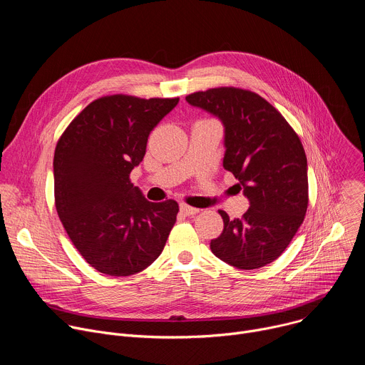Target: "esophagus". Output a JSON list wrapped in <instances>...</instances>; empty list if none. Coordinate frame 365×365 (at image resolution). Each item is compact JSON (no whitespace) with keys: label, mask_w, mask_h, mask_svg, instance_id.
<instances>
[{"label":"esophagus","mask_w":365,"mask_h":365,"mask_svg":"<svg viewBox=\"0 0 365 365\" xmlns=\"http://www.w3.org/2000/svg\"><path fill=\"white\" fill-rule=\"evenodd\" d=\"M180 212H182L183 215H186V217H190V215L197 214L199 210H197V207H192V206H189V205H186V203H182V205H180Z\"/></svg>","instance_id":"34e87169"}]
</instances>
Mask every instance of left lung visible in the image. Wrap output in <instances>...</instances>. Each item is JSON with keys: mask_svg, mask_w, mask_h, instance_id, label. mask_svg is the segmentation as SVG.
<instances>
[{"mask_svg": "<svg viewBox=\"0 0 365 365\" xmlns=\"http://www.w3.org/2000/svg\"><path fill=\"white\" fill-rule=\"evenodd\" d=\"M192 107L217 117L224 127V169L250 202L242 218L224 220L211 241L227 264L252 270L273 263L286 250L307 210V160L303 145L283 115L259 95L215 88L186 96Z\"/></svg>", "mask_w": 365, "mask_h": 365, "instance_id": "8db88e82", "label": "left lung"}]
</instances>
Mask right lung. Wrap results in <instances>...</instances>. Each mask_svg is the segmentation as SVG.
Instances as JSON below:
<instances>
[{
	"mask_svg": "<svg viewBox=\"0 0 365 365\" xmlns=\"http://www.w3.org/2000/svg\"><path fill=\"white\" fill-rule=\"evenodd\" d=\"M179 102L103 96L69 124L53 159L58 215L76 250L99 273L131 276L158 258L176 222V200L148 202L130 182L151 130Z\"/></svg>",
	"mask_w": 365,
	"mask_h": 365,
	"instance_id": "add662e5",
	"label": "right lung"
}]
</instances>
